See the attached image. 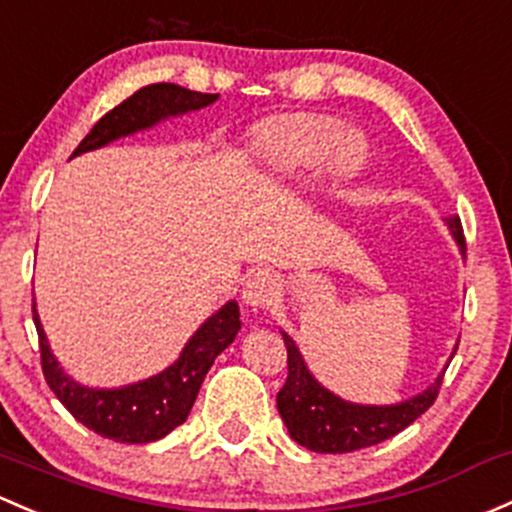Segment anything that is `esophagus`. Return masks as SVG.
I'll return each mask as SVG.
<instances>
[{
  "mask_svg": "<svg viewBox=\"0 0 512 512\" xmlns=\"http://www.w3.org/2000/svg\"><path fill=\"white\" fill-rule=\"evenodd\" d=\"M279 294V279L277 274L267 270L252 272L250 277L242 284V301H245L250 309H265L270 306L274 297Z\"/></svg>",
  "mask_w": 512,
  "mask_h": 512,
  "instance_id": "1",
  "label": "esophagus"
}]
</instances>
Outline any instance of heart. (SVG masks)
Segmentation results:
<instances>
[{"instance_id":"obj_1","label":"heart","mask_w":512,"mask_h":512,"mask_svg":"<svg viewBox=\"0 0 512 512\" xmlns=\"http://www.w3.org/2000/svg\"><path fill=\"white\" fill-rule=\"evenodd\" d=\"M257 159L267 174L289 179L316 169L328 159V171L338 179L355 174L363 147L343 122L321 115L289 117L267 129L257 142Z\"/></svg>"}]
</instances>
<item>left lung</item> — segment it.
I'll use <instances>...</instances> for the list:
<instances>
[{
    "instance_id": "1",
    "label": "left lung",
    "mask_w": 512,
    "mask_h": 512,
    "mask_svg": "<svg viewBox=\"0 0 512 512\" xmlns=\"http://www.w3.org/2000/svg\"><path fill=\"white\" fill-rule=\"evenodd\" d=\"M444 223L451 238L459 245V252L466 257L461 220L451 215V218H444ZM279 333L287 346L289 375L287 383L277 392V410L282 414V422L287 424L289 437L316 454H348V451L365 449V446L395 437L434 405L444 370L449 368L444 365L434 383L427 390L412 395L410 400L395 402V405H360V402L343 400L336 392L321 385L306 365L294 338L287 331ZM454 353L456 346L451 351V358Z\"/></svg>"
}]
</instances>
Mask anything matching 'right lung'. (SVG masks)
I'll list each match as a JSON object with an SVG mask.
<instances>
[{"label": "right lung", "mask_w": 512, "mask_h": 512, "mask_svg": "<svg viewBox=\"0 0 512 512\" xmlns=\"http://www.w3.org/2000/svg\"><path fill=\"white\" fill-rule=\"evenodd\" d=\"M220 95L196 93L174 83H154L129 95L125 102L100 117L98 125L78 144L73 157L107 147L129 134L157 127L171 117L188 115L213 105ZM34 324L39 331L41 365L46 383L53 395L63 402L68 412L83 427L93 429L100 437L120 444H147L157 441L186 422L203 378L240 331V306L230 299L215 314L208 316L186 341L179 358L152 378L137 380L122 387H90L80 385L66 370L48 346L39 311L34 301Z\"/></svg>", "instance_id": "1"}]
</instances>
